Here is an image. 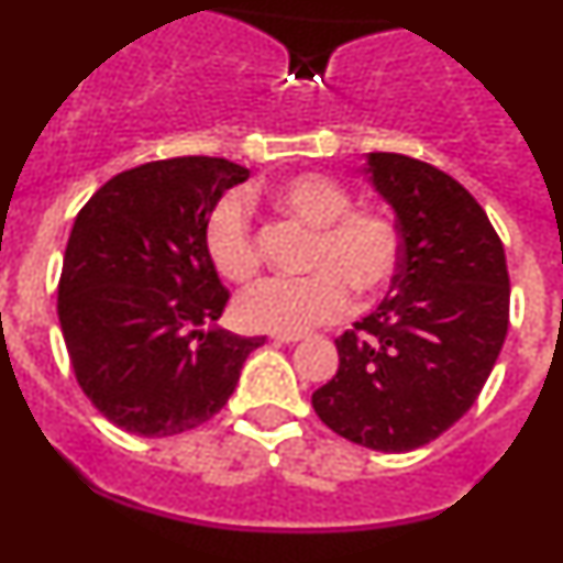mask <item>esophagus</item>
<instances>
[{
  "instance_id": "1",
  "label": "esophagus",
  "mask_w": 563,
  "mask_h": 563,
  "mask_svg": "<svg viewBox=\"0 0 563 563\" xmlns=\"http://www.w3.org/2000/svg\"><path fill=\"white\" fill-rule=\"evenodd\" d=\"M272 340H275L277 345L280 343L291 345V343H299V340H305V334H272Z\"/></svg>"
}]
</instances>
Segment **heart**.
<instances>
[{
	"label": "heart",
	"mask_w": 563,
	"mask_h": 563,
	"mask_svg": "<svg viewBox=\"0 0 563 563\" xmlns=\"http://www.w3.org/2000/svg\"><path fill=\"white\" fill-rule=\"evenodd\" d=\"M266 201L286 220L313 229L299 280H266L242 294L234 316L242 329L302 334L349 310L354 288L362 299L378 297L400 264V234L389 214L351 209L345 187L321 174H299L266 187ZM203 250L220 277L250 283L261 255L245 201L220 198L203 223Z\"/></svg>",
	"instance_id": "b5f03b06"
}]
</instances>
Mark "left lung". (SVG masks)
I'll list each match as a JSON object with an SVG mask.
<instances>
[{
    "label": "left lung",
    "instance_id": "obj_1",
    "mask_svg": "<svg viewBox=\"0 0 563 563\" xmlns=\"http://www.w3.org/2000/svg\"><path fill=\"white\" fill-rule=\"evenodd\" d=\"M365 179L395 212L389 297L343 332L338 373L313 391L321 422L376 452L419 450L474 406L509 327L504 245L485 209L413 157L367 152Z\"/></svg>",
    "mask_w": 563,
    "mask_h": 563
}]
</instances>
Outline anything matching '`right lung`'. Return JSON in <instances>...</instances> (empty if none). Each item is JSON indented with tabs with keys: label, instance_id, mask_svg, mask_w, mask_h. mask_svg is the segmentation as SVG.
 I'll list each match as a JSON object with an SVG mask.
<instances>
[{
	"label": "right lung",
	"instance_id": "right-lung-1",
	"mask_svg": "<svg viewBox=\"0 0 563 563\" xmlns=\"http://www.w3.org/2000/svg\"><path fill=\"white\" fill-rule=\"evenodd\" d=\"M250 176L223 157H172L108 179L73 223L59 327L84 395L111 424L166 439L212 419L266 338L218 327L229 302L203 223Z\"/></svg>",
	"mask_w": 563,
	"mask_h": 563
}]
</instances>
